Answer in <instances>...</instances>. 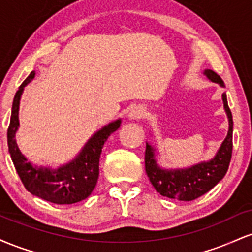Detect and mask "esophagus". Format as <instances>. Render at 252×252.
<instances>
[{"label":"esophagus","instance_id":"34e87169","mask_svg":"<svg viewBox=\"0 0 252 252\" xmlns=\"http://www.w3.org/2000/svg\"><path fill=\"white\" fill-rule=\"evenodd\" d=\"M144 115H146V110L142 106L140 105H136L130 110L129 112V118H131V120H140V118H142Z\"/></svg>","mask_w":252,"mask_h":252}]
</instances>
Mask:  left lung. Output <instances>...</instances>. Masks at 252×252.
<instances>
[{
    "label": "left lung",
    "mask_w": 252,
    "mask_h": 252,
    "mask_svg": "<svg viewBox=\"0 0 252 252\" xmlns=\"http://www.w3.org/2000/svg\"><path fill=\"white\" fill-rule=\"evenodd\" d=\"M209 79L224 86L221 78L212 70L205 71ZM224 108L228 117V132L215 158L209 162H202L187 169L164 170L156 164L154 149L147 144L144 162L146 172L156 192L170 199L182 201L195 200L199 196L209 192L226 174L232 156V130L233 121L228 108L226 94H222Z\"/></svg>",
    "instance_id": "left-lung-1"
}]
</instances>
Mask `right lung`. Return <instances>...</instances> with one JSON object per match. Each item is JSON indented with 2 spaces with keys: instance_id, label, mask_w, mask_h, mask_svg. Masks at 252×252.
Instances as JSON below:
<instances>
[{
  "instance_id": "right-lung-1",
  "label": "right lung",
  "mask_w": 252,
  "mask_h": 252,
  "mask_svg": "<svg viewBox=\"0 0 252 252\" xmlns=\"http://www.w3.org/2000/svg\"><path fill=\"white\" fill-rule=\"evenodd\" d=\"M35 76V72L24 80L16 91L11 106V116L7 138L9 154L14 166L28 192L46 201L58 205H68L82 201L91 194L99 175V158L102 148L108 137L120 128L121 120L108 124L96 132L85 144L80 154L66 166L57 170L35 168L20 152L15 141L19 126V104L24 88Z\"/></svg>"
}]
</instances>
